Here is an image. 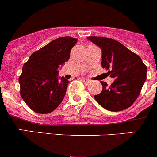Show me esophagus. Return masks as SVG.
Returning a JSON list of instances; mask_svg holds the SVG:
<instances>
[{
	"label": "esophagus",
	"mask_w": 157,
	"mask_h": 157,
	"mask_svg": "<svg viewBox=\"0 0 157 157\" xmlns=\"http://www.w3.org/2000/svg\"><path fill=\"white\" fill-rule=\"evenodd\" d=\"M81 80H82V82H83V83H85L86 85H88V84H90V81L89 80H87V79H81Z\"/></svg>",
	"instance_id": "esophagus-1"
}]
</instances>
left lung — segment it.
<instances>
[{
	"label": "left lung",
	"mask_w": 157,
	"mask_h": 157,
	"mask_svg": "<svg viewBox=\"0 0 157 157\" xmlns=\"http://www.w3.org/2000/svg\"><path fill=\"white\" fill-rule=\"evenodd\" d=\"M87 39L101 49L102 67L108 70L110 77L115 78L111 86L101 82L102 90L94 95V99L111 112L126 109L140 95L146 80V66L137 54L115 39L97 36Z\"/></svg>",
	"instance_id": "1"
}]
</instances>
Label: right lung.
<instances>
[{"mask_svg":"<svg viewBox=\"0 0 157 157\" xmlns=\"http://www.w3.org/2000/svg\"><path fill=\"white\" fill-rule=\"evenodd\" d=\"M77 42L70 36L58 38L33 52L23 65L20 94L33 112L50 113L62 102L70 82L63 77L59 80V68L69 60Z\"/></svg>","mask_w":157,"mask_h":157,"instance_id":"add662e5","label":"right lung"}]
</instances>
